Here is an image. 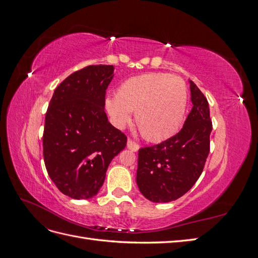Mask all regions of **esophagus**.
I'll return each mask as SVG.
<instances>
[{
    "instance_id": "obj_1",
    "label": "esophagus",
    "mask_w": 258,
    "mask_h": 258,
    "mask_svg": "<svg viewBox=\"0 0 258 258\" xmlns=\"http://www.w3.org/2000/svg\"><path fill=\"white\" fill-rule=\"evenodd\" d=\"M127 147L129 148L130 151H132V152H137V151H139V148H140V146H139V144L138 143H136L134 140H131V139H129L128 140V142H127Z\"/></svg>"
}]
</instances>
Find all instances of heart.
I'll use <instances>...</instances> for the list:
<instances>
[{"mask_svg":"<svg viewBox=\"0 0 258 258\" xmlns=\"http://www.w3.org/2000/svg\"><path fill=\"white\" fill-rule=\"evenodd\" d=\"M186 106V86L177 76L147 73L130 77L106 99V110L117 126L136 122L150 141L159 142L173 137L182 126Z\"/></svg>","mask_w":258,"mask_h":258,"instance_id":"1","label":"heart"}]
</instances>
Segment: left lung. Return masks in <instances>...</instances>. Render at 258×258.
<instances>
[{
  "mask_svg": "<svg viewBox=\"0 0 258 258\" xmlns=\"http://www.w3.org/2000/svg\"><path fill=\"white\" fill-rule=\"evenodd\" d=\"M189 84L194 106L183 128L166 141L139 150L137 183L143 196L153 202L182 197L206 165L212 131L209 102L196 84Z\"/></svg>",
  "mask_w": 258,
  "mask_h": 258,
  "instance_id": "8db88e82",
  "label": "left lung"
}]
</instances>
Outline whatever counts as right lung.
I'll use <instances>...</instances> for the list:
<instances>
[{
  "label": "right lung",
  "mask_w": 258,
  "mask_h": 258,
  "mask_svg": "<svg viewBox=\"0 0 258 258\" xmlns=\"http://www.w3.org/2000/svg\"><path fill=\"white\" fill-rule=\"evenodd\" d=\"M113 66H88L54 89L45 116L43 155L57 188L73 199L98 194L108 165L127 145L104 112Z\"/></svg>",
  "instance_id": "add662e5"
}]
</instances>
